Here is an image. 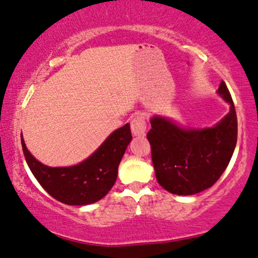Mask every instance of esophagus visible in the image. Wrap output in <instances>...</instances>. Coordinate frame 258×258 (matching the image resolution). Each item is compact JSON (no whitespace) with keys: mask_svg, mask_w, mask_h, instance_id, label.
Listing matches in <instances>:
<instances>
[{"mask_svg":"<svg viewBox=\"0 0 258 258\" xmlns=\"http://www.w3.org/2000/svg\"><path fill=\"white\" fill-rule=\"evenodd\" d=\"M131 131L135 136H144L146 131V118L144 114H137L131 120Z\"/></svg>","mask_w":258,"mask_h":258,"instance_id":"34e87169","label":"esophagus"}]
</instances>
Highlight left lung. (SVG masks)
<instances>
[{
	"instance_id": "1",
	"label": "left lung",
	"mask_w": 258,
	"mask_h": 258,
	"mask_svg": "<svg viewBox=\"0 0 258 258\" xmlns=\"http://www.w3.org/2000/svg\"><path fill=\"white\" fill-rule=\"evenodd\" d=\"M218 94L230 112L214 127L183 128L162 116H153L148 140L157 182L177 195H193L210 188L223 175L237 144V114L225 82Z\"/></svg>"
}]
</instances>
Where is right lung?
Here are the masks:
<instances>
[{"mask_svg":"<svg viewBox=\"0 0 258 258\" xmlns=\"http://www.w3.org/2000/svg\"><path fill=\"white\" fill-rule=\"evenodd\" d=\"M132 139L130 123L114 131L90 157L73 167L51 168L37 161L26 148L22 151L32 174L52 198L65 205H89L102 199L115 183L118 168Z\"/></svg>","mask_w":258,"mask_h":258,"instance_id":"obj_1","label":"right lung"}]
</instances>
